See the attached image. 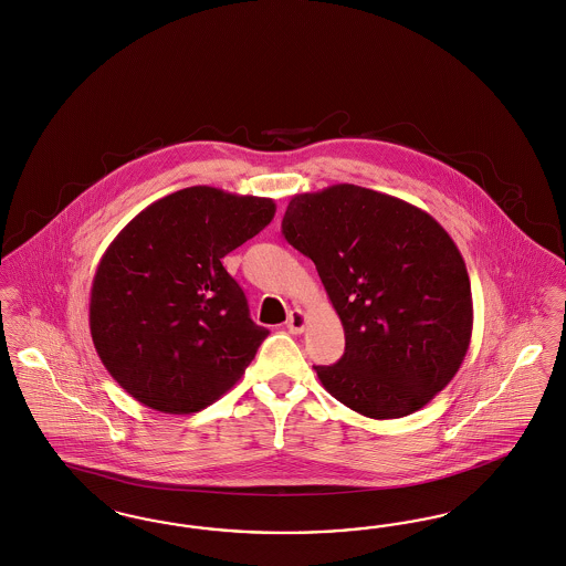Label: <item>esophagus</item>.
<instances>
[{
  "label": "esophagus",
  "mask_w": 566,
  "mask_h": 566,
  "mask_svg": "<svg viewBox=\"0 0 566 566\" xmlns=\"http://www.w3.org/2000/svg\"><path fill=\"white\" fill-rule=\"evenodd\" d=\"M289 331L293 333V335H301L303 331H305V326H307V316H305V312H301V310H293L291 314H289Z\"/></svg>",
  "instance_id": "34e87169"
}]
</instances>
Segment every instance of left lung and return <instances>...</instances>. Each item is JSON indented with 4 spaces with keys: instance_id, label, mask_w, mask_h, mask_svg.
Returning <instances> with one entry per match:
<instances>
[{
    "instance_id": "8db88e82",
    "label": "left lung",
    "mask_w": 566,
    "mask_h": 566,
    "mask_svg": "<svg viewBox=\"0 0 566 566\" xmlns=\"http://www.w3.org/2000/svg\"><path fill=\"white\" fill-rule=\"evenodd\" d=\"M286 242L310 256L345 331V354L314 366L340 405L400 419L451 384L474 324L465 261L426 210L339 182L296 193Z\"/></svg>"
}]
</instances>
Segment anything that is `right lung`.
I'll use <instances>...</instances> for the list:
<instances>
[{
    "label": "right lung",
    "instance_id": "right-lung-1",
    "mask_svg": "<svg viewBox=\"0 0 566 566\" xmlns=\"http://www.w3.org/2000/svg\"><path fill=\"white\" fill-rule=\"evenodd\" d=\"M272 198L196 185L149 203L101 256L91 335L109 375L168 415L217 402L270 335L221 259L272 223Z\"/></svg>",
    "mask_w": 566,
    "mask_h": 566
}]
</instances>
